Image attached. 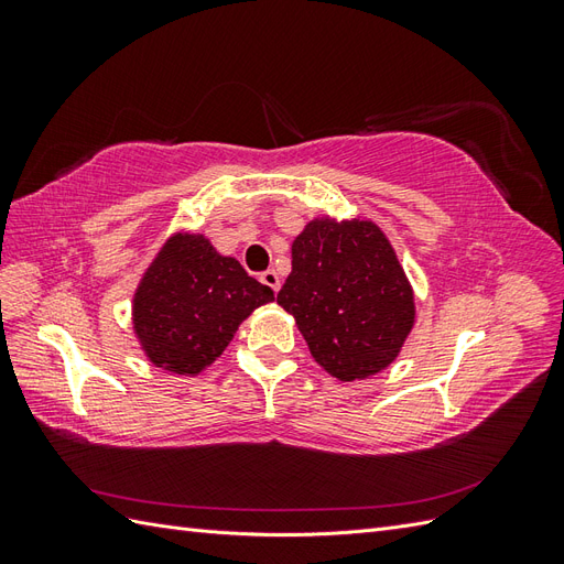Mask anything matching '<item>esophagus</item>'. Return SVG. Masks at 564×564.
<instances>
[{
    "label": "esophagus",
    "instance_id": "esophagus-1",
    "mask_svg": "<svg viewBox=\"0 0 564 564\" xmlns=\"http://www.w3.org/2000/svg\"><path fill=\"white\" fill-rule=\"evenodd\" d=\"M261 282L265 284V286H270L272 292H280V275L275 270H265V272H261Z\"/></svg>",
    "mask_w": 564,
    "mask_h": 564
}]
</instances>
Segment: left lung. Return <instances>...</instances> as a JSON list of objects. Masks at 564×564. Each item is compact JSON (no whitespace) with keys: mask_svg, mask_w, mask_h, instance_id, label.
Masks as SVG:
<instances>
[{"mask_svg":"<svg viewBox=\"0 0 564 564\" xmlns=\"http://www.w3.org/2000/svg\"><path fill=\"white\" fill-rule=\"evenodd\" d=\"M278 303L294 315L315 362L338 381L390 367L416 322L398 253L365 218H313L292 242V272Z\"/></svg>","mask_w":564,"mask_h":564,"instance_id":"obj_1","label":"left lung"}]
</instances>
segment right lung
Here are the masks:
<instances>
[{
  "mask_svg": "<svg viewBox=\"0 0 564 564\" xmlns=\"http://www.w3.org/2000/svg\"><path fill=\"white\" fill-rule=\"evenodd\" d=\"M270 301L272 289L218 253L199 232H176L162 245L133 294V334L148 360L197 377L232 340L240 324Z\"/></svg>",
  "mask_w": 564,
  "mask_h": 564,
  "instance_id": "1",
  "label": "right lung"
}]
</instances>
